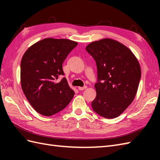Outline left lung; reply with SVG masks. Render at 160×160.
<instances>
[{"mask_svg":"<svg viewBox=\"0 0 160 160\" xmlns=\"http://www.w3.org/2000/svg\"><path fill=\"white\" fill-rule=\"evenodd\" d=\"M78 45L67 39L46 38L26 51L20 63V83L30 104L51 116L64 109L74 96L64 76L62 64Z\"/></svg>","mask_w":160,"mask_h":160,"instance_id":"left-lung-1","label":"left lung"}]
</instances>
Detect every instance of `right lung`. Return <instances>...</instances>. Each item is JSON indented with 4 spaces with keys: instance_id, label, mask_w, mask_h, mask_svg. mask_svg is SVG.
Here are the masks:
<instances>
[{
    "instance_id": "1",
    "label": "right lung",
    "mask_w": 160,
    "mask_h": 160,
    "mask_svg": "<svg viewBox=\"0 0 160 160\" xmlns=\"http://www.w3.org/2000/svg\"><path fill=\"white\" fill-rule=\"evenodd\" d=\"M87 52L98 69L93 111L105 118L118 117L134 100L141 78V69L131 50L111 39L91 42Z\"/></svg>"
}]
</instances>
